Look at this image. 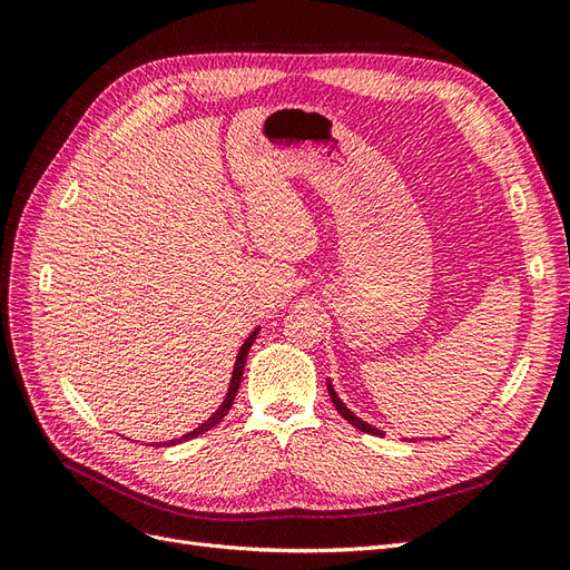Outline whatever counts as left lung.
Masks as SVG:
<instances>
[{
  "mask_svg": "<svg viewBox=\"0 0 570 570\" xmlns=\"http://www.w3.org/2000/svg\"><path fill=\"white\" fill-rule=\"evenodd\" d=\"M327 394H331V400H333V404H335V409L342 413V419H347L354 428H358V430H364V433H368V435H383L381 433V430H377V428H373V425H368V423H364V421H361V419H356L354 416V413L347 409V406H344L342 402H340V396H337V392L333 390V385L331 383H327Z\"/></svg>",
  "mask_w": 570,
  "mask_h": 570,
  "instance_id": "obj_1",
  "label": "left lung"
}]
</instances>
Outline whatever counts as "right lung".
<instances>
[{
  "label": "right lung",
  "mask_w": 570,
  "mask_h": 570,
  "mask_svg": "<svg viewBox=\"0 0 570 570\" xmlns=\"http://www.w3.org/2000/svg\"><path fill=\"white\" fill-rule=\"evenodd\" d=\"M256 340V331L245 340V344H243V350H239V354H237V361H235V371H233V381H230V387H228V394H226V400H223V404L218 406V411L214 413V416L206 421V423H202V425H197L193 433H187V435H183L180 438V442L183 440H193V438H197V435H204L206 430H212L214 425H218L220 421H223V416H226V413L230 411V406H233V402H235V394H237V387H239V383H243V371H245V364H247V354H249V347H252V342ZM168 444H174V442H168Z\"/></svg>",
  "instance_id": "right-lung-1"
}]
</instances>
